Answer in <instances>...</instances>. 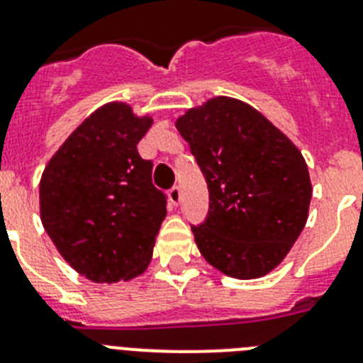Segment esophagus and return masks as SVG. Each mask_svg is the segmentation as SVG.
I'll use <instances>...</instances> for the list:
<instances>
[{"label": "esophagus", "instance_id": "34e87169", "mask_svg": "<svg viewBox=\"0 0 363 363\" xmlns=\"http://www.w3.org/2000/svg\"><path fill=\"white\" fill-rule=\"evenodd\" d=\"M169 198H171L172 205H179V201H182V189H179V185H174L169 191Z\"/></svg>", "mask_w": 363, "mask_h": 363}]
</instances>
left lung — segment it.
I'll use <instances>...</instances> for the list:
<instances>
[{"mask_svg": "<svg viewBox=\"0 0 363 363\" xmlns=\"http://www.w3.org/2000/svg\"><path fill=\"white\" fill-rule=\"evenodd\" d=\"M209 189V213L191 225L211 265L251 280L277 267L306 227L309 171L300 150L256 108L214 98L176 121Z\"/></svg>", "mask_w": 363, "mask_h": 363, "instance_id": "left-lung-1", "label": "left lung"}]
</instances>
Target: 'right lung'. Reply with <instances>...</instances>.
<instances>
[{
    "label": "right lung",
    "mask_w": 363,
    "mask_h": 363,
    "mask_svg": "<svg viewBox=\"0 0 363 363\" xmlns=\"http://www.w3.org/2000/svg\"><path fill=\"white\" fill-rule=\"evenodd\" d=\"M150 125L129 105H105L67 138L41 176L45 230L63 258L98 284L142 274L167 216L152 160L136 149Z\"/></svg>",
    "instance_id": "add662e5"
}]
</instances>
